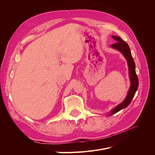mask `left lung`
<instances>
[{
	"mask_svg": "<svg viewBox=\"0 0 155 155\" xmlns=\"http://www.w3.org/2000/svg\"><path fill=\"white\" fill-rule=\"evenodd\" d=\"M112 37L116 42L115 43L111 45V47L119 50L120 52L124 55L128 63V67L129 71V74L130 80V87L129 88L128 94L127 95L125 100L122 103H121V104H119L118 106H116L113 110H112V111L110 112L109 116L113 115L115 113H116V112H118L121 109H125V108L127 107L130 104V102L132 101L133 98L134 97L135 93L137 92L138 87V79L137 73H136L135 63L132 57V55H131L129 45L120 37L112 35Z\"/></svg>",
	"mask_w": 155,
	"mask_h": 155,
	"instance_id": "8db88e82",
	"label": "left lung"
}]
</instances>
